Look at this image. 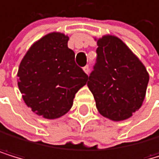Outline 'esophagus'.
I'll list each match as a JSON object with an SVG mask.
<instances>
[{"label": "esophagus", "mask_w": 159, "mask_h": 159, "mask_svg": "<svg viewBox=\"0 0 159 159\" xmlns=\"http://www.w3.org/2000/svg\"><path fill=\"white\" fill-rule=\"evenodd\" d=\"M84 73H85L86 75H89V66H85V67L84 68Z\"/></svg>", "instance_id": "1"}]
</instances>
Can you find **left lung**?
<instances>
[{"mask_svg":"<svg viewBox=\"0 0 159 159\" xmlns=\"http://www.w3.org/2000/svg\"><path fill=\"white\" fill-rule=\"evenodd\" d=\"M97 58L87 86L98 112L113 121L130 118L141 108L149 75L130 48L113 35L97 39Z\"/></svg>","mask_w":159,"mask_h":159,"instance_id":"left-lung-1","label":"left lung"}]
</instances>
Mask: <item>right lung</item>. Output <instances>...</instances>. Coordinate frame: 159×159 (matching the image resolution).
Instances as JSON below:
<instances>
[{
    "label": "right lung",
    "mask_w": 159,
    "mask_h": 159,
    "mask_svg": "<svg viewBox=\"0 0 159 159\" xmlns=\"http://www.w3.org/2000/svg\"><path fill=\"white\" fill-rule=\"evenodd\" d=\"M69 37L51 32L36 41L18 67L17 85L25 104L46 119H57L70 111L75 93L89 75L75 62Z\"/></svg>",
    "instance_id": "obj_1"
}]
</instances>
